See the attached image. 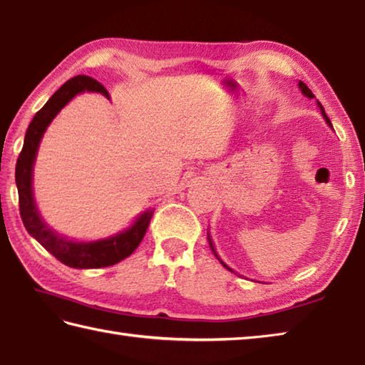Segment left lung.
<instances>
[{
  "label": "left lung",
  "mask_w": 365,
  "mask_h": 365,
  "mask_svg": "<svg viewBox=\"0 0 365 365\" xmlns=\"http://www.w3.org/2000/svg\"><path fill=\"white\" fill-rule=\"evenodd\" d=\"M299 87H300V91H302V93H304V95H305V97H308V98H314V95H313V92H312V91H310V88H308V87H307V84H304V82H302V81L299 82ZM318 105H319V108H321L322 118H324V119H326V122L329 123V127H332V123H331V120H329V118H327V114L324 113V108H322V106H321V103H319V101H318ZM208 242H210V246H211V250H212V252H215V256H216V257L219 259V256H217V254H216V250H215V246H212V242H211V238H210V237H208ZM219 260H221V259H219ZM221 264H222V265H224V267L227 268V270H230V272H233V270H232V268H229V267H227V265H225V264L222 262V260H221Z\"/></svg>",
  "instance_id": "1"
}]
</instances>
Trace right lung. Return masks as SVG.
<instances>
[{"label":"right lung","instance_id":"1","mask_svg":"<svg viewBox=\"0 0 365 365\" xmlns=\"http://www.w3.org/2000/svg\"><path fill=\"white\" fill-rule=\"evenodd\" d=\"M82 92H100L109 98L106 88L98 81L88 78V76H74L70 81H66L52 95L49 101L34 114L29 128H26L22 153H20L16 165V184L19 190L20 217H22L26 232L33 238H36L55 259L68 267L101 268L120 262L138 247L144 233L148 230L154 211H144L127 230L119 232L114 237L97 240V242H73V240L58 235L43 221L38 206L34 203L31 187L33 165L36 160L39 143L46 128L49 127L55 115L60 113V109Z\"/></svg>","mask_w":365,"mask_h":365}]
</instances>
